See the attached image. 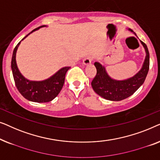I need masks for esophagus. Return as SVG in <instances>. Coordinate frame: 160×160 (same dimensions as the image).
Here are the masks:
<instances>
[{
	"mask_svg": "<svg viewBox=\"0 0 160 160\" xmlns=\"http://www.w3.org/2000/svg\"><path fill=\"white\" fill-rule=\"evenodd\" d=\"M91 60H92V58L91 57H88L86 58H84V60H83V64L84 65H88L91 63Z\"/></svg>",
	"mask_w": 160,
	"mask_h": 160,
	"instance_id": "34e87169",
	"label": "esophagus"
}]
</instances>
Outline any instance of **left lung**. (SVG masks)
Here are the masks:
<instances>
[{"instance_id": "left-lung-1", "label": "left lung", "mask_w": 160, "mask_h": 160, "mask_svg": "<svg viewBox=\"0 0 160 160\" xmlns=\"http://www.w3.org/2000/svg\"><path fill=\"white\" fill-rule=\"evenodd\" d=\"M127 30L132 32L137 37L131 29L128 28ZM141 43L146 53L142 67L138 72L127 79H114L110 77L103 65L99 62L94 63L97 73L92 81L91 85L98 95L107 100L118 102L132 95L143 85L149 69V53L147 45L142 41H141Z\"/></svg>"}]
</instances>
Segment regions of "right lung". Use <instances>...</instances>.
Returning a JSON list of instances; mask_svg holds the SVG:
<instances>
[{"label":"right lung","mask_w":160,"mask_h":160,"mask_svg":"<svg viewBox=\"0 0 160 160\" xmlns=\"http://www.w3.org/2000/svg\"><path fill=\"white\" fill-rule=\"evenodd\" d=\"M43 27L46 26L39 27L27 35L15 47L12 58V74L18 91L26 99L37 103L49 102L57 97L64 85L67 72L70 68V67H62L50 78L43 80H28L20 72L16 60L17 51L20 43L29 35Z\"/></svg>","instance_id":"obj_1"}]
</instances>
